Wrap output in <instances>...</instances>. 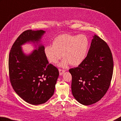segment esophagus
Segmentation results:
<instances>
[{"label":"esophagus","instance_id":"obj_1","mask_svg":"<svg viewBox=\"0 0 121 121\" xmlns=\"http://www.w3.org/2000/svg\"><path fill=\"white\" fill-rule=\"evenodd\" d=\"M59 73H60V75H62V74L65 72V70H63V69H59Z\"/></svg>","mask_w":121,"mask_h":121}]
</instances>
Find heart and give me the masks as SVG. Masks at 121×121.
Masks as SVG:
<instances>
[{"label":"heart","mask_w":121,"mask_h":121,"mask_svg":"<svg viewBox=\"0 0 121 121\" xmlns=\"http://www.w3.org/2000/svg\"><path fill=\"white\" fill-rule=\"evenodd\" d=\"M88 47V39L85 35L65 34L56 37L53 41V45H47L44 52L52 63H58L63 56L65 59L60 66L65 67L69 63L72 66H78L85 60Z\"/></svg>","instance_id":"obj_1"}]
</instances>
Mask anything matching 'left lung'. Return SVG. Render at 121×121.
I'll return each mask as SVG.
<instances>
[{
  "mask_svg": "<svg viewBox=\"0 0 121 121\" xmlns=\"http://www.w3.org/2000/svg\"><path fill=\"white\" fill-rule=\"evenodd\" d=\"M113 67L110 48L106 42L95 35L85 60L77 67L69 70L73 97L85 105L100 100L111 85Z\"/></svg>",
  "mask_w": 121,
  "mask_h": 121,
  "instance_id": "8db88e82",
  "label": "left lung"
}]
</instances>
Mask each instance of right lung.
Wrapping results in <instances>:
<instances>
[{
	"label": "right lung",
	"mask_w": 121,
	"mask_h": 121,
	"mask_svg": "<svg viewBox=\"0 0 121 121\" xmlns=\"http://www.w3.org/2000/svg\"><path fill=\"white\" fill-rule=\"evenodd\" d=\"M44 33L43 30L23 32L9 54V75L13 88L24 100L34 105L43 104L53 95L59 72L58 68L49 63L43 45L29 56L23 53L21 45L27 42H38Z\"/></svg>",
	"instance_id": "right-lung-1"
}]
</instances>
